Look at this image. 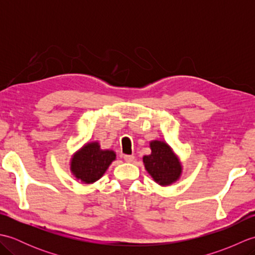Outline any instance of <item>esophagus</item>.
<instances>
[{"label": "esophagus", "mask_w": 255, "mask_h": 255, "mask_svg": "<svg viewBox=\"0 0 255 255\" xmlns=\"http://www.w3.org/2000/svg\"><path fill=\"white\" fill-rule=\"evenodd\" d=\"M124 160L126 162H132L134 160L133 155H124Z\"/></svg>", "instance_id": "esophagus-1"}]
</instances>
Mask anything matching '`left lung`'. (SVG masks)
I'll list each match as a JSON object with an SVG mask.
<instances>
[{
	"mask_svg": "<svg viewBox=\"0 0 255 255\" xmlns=\"http://www.w3.org/2000/svg\"><path fill=\"white\" fill-rule=\"evenodd\" d=\"M151 154L142 158L145 170L161 186H169L182 175V163L169 144L161 140L150 142Z\"/></svg>",
	"mask_w": 255,
	"mask_h": 255,
	"instance_id": "left-lung-1",
	"label": "left lung"
}]
</instances>
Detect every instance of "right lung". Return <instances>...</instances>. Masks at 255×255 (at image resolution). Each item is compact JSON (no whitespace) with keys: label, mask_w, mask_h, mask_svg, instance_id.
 <instances>
[{"label":"right lung","mask_w":255,"mask_h":255,"mask_svg":"<svg viewBox=\"0 0 255 255\" xmlns=\"http://www.w3.org/2000/svg\"><path fill=\"white\" fill-rule=\"evenodd\" d=\"M116 159L113 150H103L97 141L85 143L70 160V170L77 180L83 184H92L104 175Z\"/></svg>","instance_id":"right-lung-1"}]
</instances>
